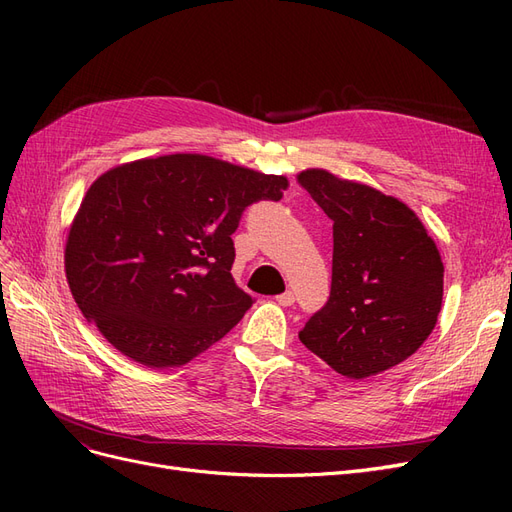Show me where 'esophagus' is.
I'll return each mask as SVG.
<instances>
[{
  "label": "esophagus",
  "mask_w": 512,
  "mask_h": 512,
  "mask_svg": "<svg viewBox=\"0 0 512 512\" xmlns=\"http://www.w3.org/2000/svg\"><path fill=\"white\" fill-rule=\"evenodd\" d=\"M275 301L280 303V305H284V307H290V305L294 303V292H292V290H286V292H282V294H277Z\"/></svg>",
  "instance_id": "esophagus-1"
}]
</instances>
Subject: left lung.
<instances>
[{"instance_id": "1", "label": "left lung", "mask_w": 512, "mask_h": 512, "mask_svg": "<svg viewBox=\"0 0 512 512\" xmlns=\"http://www.w3.org/2000/svg\"><path fill=\"white\" fill-rule=\"evenodd\" d=\"M297 181L333 220L331 297L299 339L346 378L382 374L436 327L444 294L436 241L408 205L365 183L322 168Z\"/></svg>"}]
</instances>
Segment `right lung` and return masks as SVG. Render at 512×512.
Here are the masks:
<instances>
[{"instance_id": "right-lung-1", "label": "right lung", "mask_w": 512, "mask_h": 512, "mask_svg": "<svg viewBox=\"0 0 512 512\" xmlns=\"http://www.w3.org/2000/svg\"><path fill=\"white\" fill-rule=\"evenodd\" d=\"M282 175L200 153L115 166L87 190L64 265L83 316L121 354L179 367L235 327L252 297L230 269L245 207L280 200Z\"/></svg>"}]
</instances>
